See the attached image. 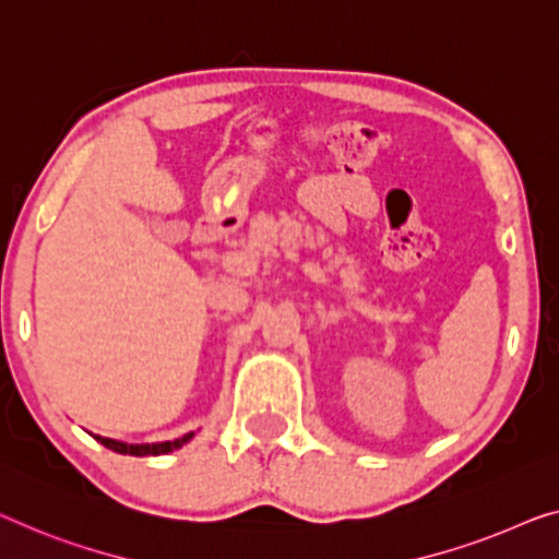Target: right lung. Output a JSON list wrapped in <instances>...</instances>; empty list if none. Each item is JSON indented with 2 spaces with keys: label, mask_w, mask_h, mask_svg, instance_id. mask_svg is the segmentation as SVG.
I'll return each mask as SVG.
<instances>
[{
  "label": "right lung",
  "mask_w": 559,
  "mask_h": 559,
  "mask_svg": "<svg viewBox=\"0 0 559 559\" xmlns=\"http://www.w3.org/2000/svg\"><path fill=\"white\" fill-rule=\"evenodd\" d=\"M99 444H105L107 449H112V452L118 454H130V456H157V454H168L173 449H180L182 444H188L190 439H193V431L180 439H173V441H160V444H124V441H115V439H107V437H95Z\"/></svg>",
  "instance_id": "right-lung-1"
}]
</instances>
